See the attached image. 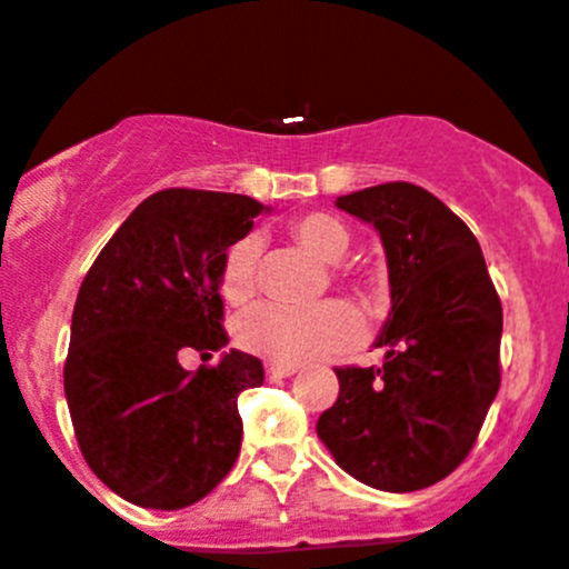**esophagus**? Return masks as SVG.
<instances>
[{
  "label": "esophagus",
  "instance_id": "esophagus-1",
  "mask_svg": "<svg viewBox=\"0 0 569 569\" xmlns=\"http://www.w3.org/2000/svg\"><path fill=\"white\" fill-rule=\"evenodd\" d=\"M297 372V367H280V363H267V380H283L291 378Z\"/></svg>",
  "mask_w": 569,
  "mask_h": 569
}]
</instances>
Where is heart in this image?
<instances>
[{
	"label": "heart",
	"mask_w": 569,
	"mask_h": 569,
	"mask_svg": "<svg viewBox=\"0 0 569 569\" xmlns=\"http://www.w3.org/2000/svg\"><path fill=\"white\" fill-rule=\"evenodd\" d=\"M291 236L302 250L325 263H339L350 250V230L330 213H306L295 219ZM258 241L252 236L236 241L224 252L219 291L228 302L250 300L256 291ZM356 313L345 302H322L313 308H286L274 302L252 306L236 319V341L241 350L272 363H302L308 358L341 350L356 336Z\"/></svg>",
	"instance_id": "1"
}]
</instances>
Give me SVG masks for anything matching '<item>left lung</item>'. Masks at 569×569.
Here are the masks:
<instances>
[{"mask_svg": "<svg viewBox=\"0 0 569 569\" xmlns=\"http://www.w3.org/2000/svg\"><path fill=\"white\" fill-rule=\"evenodd\" d=\"M336 208L380 233L391 311L380 367H341L317 433L336 465L383 492L448 478L500 389L503 308L472 230L431 191L383 183Z\"/></svg>", "mask_w": 569, "mask_h": 569, "instance_id": "left-lung-1", "label": "left lung"}]
</instances>
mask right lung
<instances>
[{"label":"right lung","instance_id":"right-lung-1","mask_svg":"<svg viewBox=\"0 0 569 569\" xmlns=\"http://www.w3.org/2000/svg\"><path fill=\"white\" fill-rule=\"evenodd\" d=\"M269 211L244 194L167 189L147 197L88 269L71 313L63 389L93 476L144 509L206 498L241 450L239 395L263 383L230 350L197 372L178 356L228 345L224 252Z\"/></svg>","mask_w":569,"mask_h":569}]
</instances>
